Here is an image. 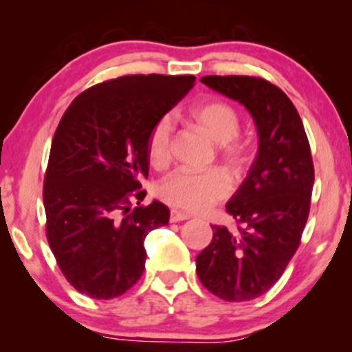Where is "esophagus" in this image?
Instances as JSON below:
<instances>
[{
	"instance_id": "34e87169",
	"label": "esophagus",
	"mask_w": 352,
	"mask_h": 352,
	"mask_svg": "<svg viewBox=\"0 0 352 352\" xmlns=\"http://www.w3.org/2000/svg\"><path fill=\"white\" fill-rule=\"evenodd\" d=\"M190 215L185 212H180V210H172L170 212V221L172 223H177V221H184V220H188Z\"/></svg>"
}]
</instances>
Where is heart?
Instances as JSON below:
<instances>
[{
	"instance_id": "b5f03b06",
	"label": "heart",
	"mask_w": 352,
	"mask_h": 352,
	"mask_svg": "<svg viewBox=\"0 0 352 352\" xmlns=\"http://www.w3.org/2000/svg\"><path fill=\"white\" fill-rule=\"evenodd\" d=\"M192 120L213 142L221 145L220 155L233 170H241L248 162V145L235 139L240 131V116L223 100H207L190 112ZM172 120L160 117L148 134V159L153 165H164L170 159ZM232 184L225 172L177 168L160 180L157 195L165 204L187 212H205L227 199Z\"/></svg>"
}]
</instances>
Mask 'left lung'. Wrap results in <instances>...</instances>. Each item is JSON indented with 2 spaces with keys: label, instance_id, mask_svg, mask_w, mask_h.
<instances>
[{
  "label": "left lung",
  "instance_id": "obj_1",
  "mask_svg": "<svg viewBox=\"0 0 352 352\" xmlns=\"http://www.w3.org/2000/svg\"><path fill=\"white\" fill-rule=\"evenodd\" d=\"M200 80L245 106L256 125L258 152L227 204L240 227H212V243L197 256V274L221 300H254L280 280L300 246L314 184L309 142L296 107L268 80L250 76Z\"/></svg>",
  "mask_w": 352,
  "mask_h": 352
}]
</instances>
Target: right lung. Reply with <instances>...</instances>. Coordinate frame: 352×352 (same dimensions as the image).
<instances>
[{"label":"right lung","instance_id":"1","mask_svg":"<svg viewBox=\"0 0 352 352\" xmlns=\"http://www.w3.org/2000/svg\"><path fill=\"white\" fill-rule=\"evenodd\" d=\"M193 82L195 76H122L89 87L64 112L43 200L51 252L79 293L111 300L142 276L145 236L170 218L160 201L140 205L148 134Z\"/></svg>","mask_w":352,"mask_h":352}]
</instances>
